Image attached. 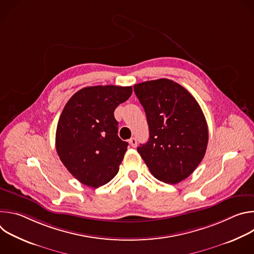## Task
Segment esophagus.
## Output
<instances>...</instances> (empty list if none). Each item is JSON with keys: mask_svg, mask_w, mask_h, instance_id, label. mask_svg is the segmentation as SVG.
<instances>
[{"mask_svg": "<svg viewBox=\"0 0 254 254\" xmlns=\"http://www.w3.org/2000/svg\"><path fill=\"white\" fill-rule=\"evenodd\" d=\"M129 144L132 147V148H135L136 144H137V141H136V138L135 137H131L129 140H128Z\"/></svg>", "mask_w": 254, "mask_h": 254, "instance_id": "1", "label": "esophagus"}]
</instances>
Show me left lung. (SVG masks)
<instances>
[{"label": "left lung", "mask_w": 254, "mask_h": 254, "mask_svg": "<svg viewBox=\"0 0 254 254\" xmlns=\"http://www.w3.org/2000/svg\"><path fill=\"white\" fill-rule=\"evenodd\" d=\"M134 93L147 116L150 137L137 152L152 175L168 184L188 178L203 160L208 127L201 107L182 85L161 78L137 83Z\"/></svg>", "instance_id": "obj_1"}]
</instances>
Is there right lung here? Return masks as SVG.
I'll return each mask as SVG.
<instances>
[{
	"instance_id": "add662e5",
	"label": "right lung",
	"mask_w": 254,
	"mask_h": 254,
	"mask_svg": "<svg viewBox=\"0 0 254 254\" xmlns=\"http://www.w3.org/2000/svg\"><path fill=\"white\" fill-rule=\"evenodd\" d=\"M131 93V86H88L65 104L56 129V151L80 183L98 188L118 174L128 143L118 135L114 113Z\"/></svg>"
}]
</instances>
